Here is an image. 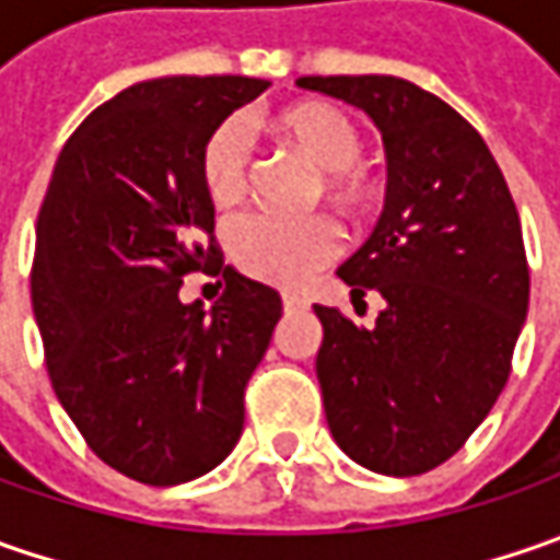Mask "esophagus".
Instances as JSON below:
<instances>
[{
  "label": "esophagus",
  "instance_id": "1",
  "mask_svg": "<svg viewBox=\"0 0 560 560\" xmlns=\"http://www.w3.org/2000/svg\"><path fill=\"white\" fill-rule=\"evenodd\" d=\"M305 305H308L305 295H299V292H283V308H287V312H299V308H305Z\"/></svg>",
  "mask_w": 560,
  "mask_h": 560
}]
</instances>
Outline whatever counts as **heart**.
I'll list each match as a JSON object with an SVG mask.
<instances>
[{
	"label": "heart",
	"mask_w": 560,
	"mask_h": 560,
	"mask_svg": "<svg viewBox=\"0 0 560 560\" xmlns=\"http://www.w3.org/2000/svg\"><path fill=\"white\" fill-rule=\"evenodd\" d=\"M273 127L287 140L324 167V189L349 211L368 205L374 177L361 155V130L342 108L330 102H295L283 108ZM202 186L218 208L236 205L252 177V140L236 118L221 120L199 155ZM342 226L330 214L283 218L270 211H246L226 226V248L233 265L265 283L302 287L312 273L342 255Z\"/></svg>",
	"instance_id": "1"
}]
</instances>
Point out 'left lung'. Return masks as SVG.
I'll use <instances>...</instances> for the list:
<instances>
[{
	"label": "left lung",
	"mask_w": 560,
	"mask_h": 560,
	"mask_svg": "<svg viewBox=\"0 0 560 560\" xmlns=\"http://www.w3.org/2000/svg\"><path fill=\"white\" fill-rule=\"evenodd\" d=\"M368 112L389 159L386 208L336 270L386 299L376 327L314 305L317 380L339 448L415 477L448 462L492 411L529 305L517 205L483 137L448 102L389 74L299 77Z\"/></svg>",
	"instance_id": "left-lung-1"
}]
</instances>
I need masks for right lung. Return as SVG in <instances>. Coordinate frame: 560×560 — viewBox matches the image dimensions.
Listing matches in <instances>:
<instances>
[{
  "mask_svg": "<svg viewBox=\"0 0 560 560\" xmlns=\"http://www.w3.org/2000/svg\"><path fill=\"white\" fill-rule=\"evenodd\" d=\"M268 86L214 74L120 90L65 142L39 205L31 299L46 371L86 445L130 480H196L243 433L283 302L224 265L199 155ZM192 269L225 277L211 313L179 302Z\"/></svg>",
  "mask_w": 560,
  "mask_h": 560,
  "instance_id": "1",
  "label": "right lung"
}]
</instances>
